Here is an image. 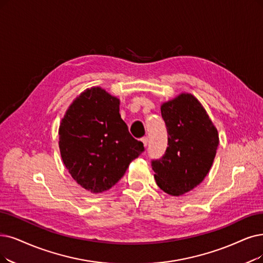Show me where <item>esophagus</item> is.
<instances>
[{
	"label": "esophagus",
	"instance_id": "34e87169",
	"mask_svg": "<svg viewBox=\"0 0 263 263\" xmlns=\"http://www.w3.org/2000/svg\"><path fill=\"white\" fill-rule=\"evenodd\" d=\"M141 141H142V143H143V145L144 146H146V144H148V137H143V138H141Z\"/></svg>",
	"mask_w": 263,
	"mask_h": 263
}]
</instances>
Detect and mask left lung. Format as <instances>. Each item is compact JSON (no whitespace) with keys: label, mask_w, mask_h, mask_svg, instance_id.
I'll use <instances>...</instances> for the list:
<instances>
[{"label":"left lung","mask_w":263,"mask_h":263,"mask_svg":"<svg viewBox=\"0 0 263 263\" xmlns=\"http://www.w3.org/2000/svg\"><path fill=\"white\" fill-rule=\"evenodd\" d=\"M168 142L161 159L152 160L155 181L174 196L201 183L215 160L218 132L205 109L190 93H181L161 107Z\"/></svg>","instance_id":"8db88e82"}]
</instances>
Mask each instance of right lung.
<instances>
[{"label": "right lung", "instance_id": "add662e5", "mask_svg": "<svg viewBox=\"0 0 263 263\" xmlns=\"http://www.w3.org/2000/svg\"><path fill=\"white\" fill-rule=\"evenodd\" d=\"M120 100L100 87L73 101L59 127V149L67 170L92 193L107 191L144 151L121 119Z\"/></svg>", "mask_w": 263, "mask_h": 263}]
</instances>
